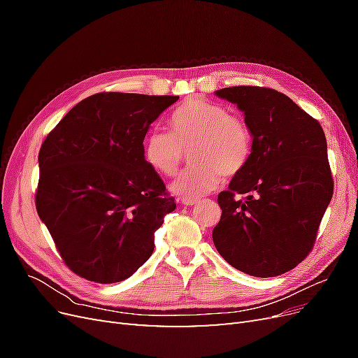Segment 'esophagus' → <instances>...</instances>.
<instances>
[{"label": "esophagus", "instance_id": "esophagus-1", "mask_svg": "<svg viewBox=\"0 0 358 358\" xmlns=\"http://www.w3.org/2000/svg\"><path fill=\"white\" fill-rule=\"evenodd\" d=\"M180 203L182 204H187V206H194V204L199 203V200L197 199H185V197H182Z\"/></svg>", "mask_w": 358, "mask_h": 358}]
</instances>
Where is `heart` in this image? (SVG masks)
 <instances>
[{
    "instance_id": "obj_1",
    "label": "heart",
    "mask_w": 358,
    "mask_h": 358,
    "mask_svg": "<svg viewBox=\"0 0 358 358\" xmlns=\"http://www.w3.org/2000/svg\"><path fill=\"white\" fill-rule=\"evenodd\" d=\"M171 133L150 129L143 138V158L159 175L175 176L191 151L194 164L173 183L185 199H199L220 185L221 176L242 171L251 155L252 133L245 117L229 113L222 103L191 96L170 115Z\"/></svg>"
}]
</instances>
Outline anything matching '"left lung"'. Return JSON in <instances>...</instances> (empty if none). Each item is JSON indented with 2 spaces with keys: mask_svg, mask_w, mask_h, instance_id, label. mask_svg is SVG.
Returning <instances> with one entry per match:
<instances>
[{
  "mask_svg": "<svg viewBox=\"0 0 358 358\" xmlns=\"http://www.w3.org/2000/svg\"><path fill=\"white\" fill-rule=\"evenodd\" d=\"M215 94L237 104L252 133L246 166L218 196L215 248L246 275L279 276L312 251L333 197L326 134L282 92L233 86Z\"/></svg>",
  "mask_w": 358,
  "mask_h": 358,
  "instance_id": "left-lung-1",
  "label": "left lung"
}]
</instances>
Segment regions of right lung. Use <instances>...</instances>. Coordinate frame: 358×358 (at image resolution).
I'll list each match as a JSON object with an SVG mask.
<instances>
[{"instance_id": "1", "label": "right lung", "mask_w": 358, "mask_h": 358, "mask_svg": "<svg viewBox=\"0 0 358 358\" xmlns=\"http://www.w3.org/2000/svg\"><path fill=\"white\" fill-rule=\"evenodd\" d=\"M178 95L100 92L76 104L38 152L36 208L64 263L99 284L131 276L176 209L143 158L149 125Z\"/></svg>"}]
</instances>
